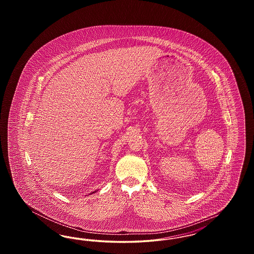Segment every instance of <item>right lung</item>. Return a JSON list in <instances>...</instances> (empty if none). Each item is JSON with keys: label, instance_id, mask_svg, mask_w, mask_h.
Listing matches in <instances>:
<instances>
[{"label": "right lung", "instance_id": "right-lung-1", "mask_svg": "<svg viewBox=\"0 0 254 254\" xmlns=\"http://www.w3.org/2000/svg\"><path fill=\"white\" fill-rule=\"evenodd\" d=\"M97 190H95V191H93V192H92V193H95V192H96ZM92 193H90V194H92Z\"/></svg>", "mask_w": 254, "mask_h": 254}]
</instances>
